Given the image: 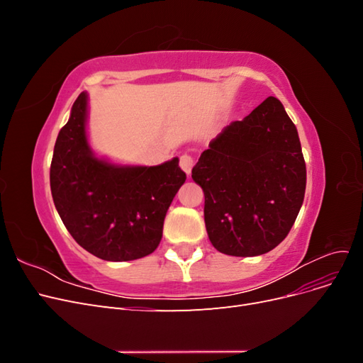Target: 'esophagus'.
<instances>
[{
  "mask_svg": "<svg viewBox=\"0 0 363 363\" xmlns=\"http://www.w3.org/2000/svg\"><path fill=\"white\" fill-rule=\"evenodd\" d=\"M194 163H195V160H194V157L191 155H183L180 157V167L188 175L191 174V171L194 168Z\"/></svg>",
  "mask_w": 363,
  "mask_h": 363,
  "instance_id": "esophagus-1",
  "label": "esophagus"
}]
</instances>
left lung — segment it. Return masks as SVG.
Wrapping results in <instances>:
<instances>
[{"label": "left lung", "mask_w": 363, "mask_h": 363, "mask_svg": "<svg viewBox=\"0 0 363 363\" xmlns=\"http://www.w3.org/2000/svg\"><path fill=\"white\" fill-rule=\"evenodd\" d=\"M204 192L212 245L228 256H260L288 236L306 191L296 127L268 96L211 140L192 169Z\"/></svg>", "instance_id": "left-lung-1"}]
</instances>
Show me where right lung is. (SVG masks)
Returning a JSON list of instances; mask_svg holds the SVG:
<instances>
[{
    "label": "right lung",
    "mask_w": 363,
    "mask_h": 363,
    "mask_svg": "<svg viewBox=\"0 0 363 363\" xmlns=\"http://www.w3.org/2000/svg\"><path fill=\"white\" fill-rule=\"evenodd\" d=\"M82 92L59 131L50 168L54 206L75 242L103 260L127 262L157 248L163 221L186 180L179 159L157 167H121L98 159L86 135Z\"/></svg>",
    "instance_id": "add662e5"
}]
</instances>
